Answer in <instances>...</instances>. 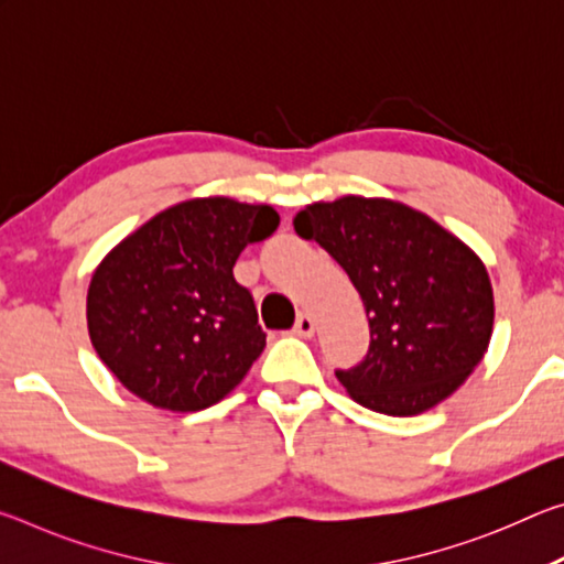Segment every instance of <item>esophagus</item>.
<instances>
[{"label":"esophagus","mask_w":564,"mask_h":564,"mask_svg":"<svg viewBox=\"0 0 564 564\" xmlns=\"http://www.w3.org/2000/svg\"><path fill=\"white\" fill-rule=\"evenodd\" d=\"M313 333H316V321H313L311 316H305V313H301V316L295 318L293 336H299V338H311Z\"/></svg>","instance_id":"obj_1"}]
</instances>
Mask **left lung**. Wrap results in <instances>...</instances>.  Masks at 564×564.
I'll return each mask as SVG.
<instances>
[{"label":"left lung","instance_id":"obj_1","mask_svg":"<svg viewBox=\"0 0 564 564\" xmlns=\"http://www.w3.org/2000/svg\"><path fill=\"white\" fill-rule=\"evenodd\" d=\"M293 224L326 248L366 305L368 356L336 373L356 403L393 417L427 413L480 366L495 299L488 269L463 238L383 196L308 204Z\"/></svg>","mask_w":564,"mask_h":564}]
</instances>
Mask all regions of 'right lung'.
I'll return each mask as SVG.
<instances>
[{
    "instance_id": "add662e5",
    "label": "right lung",
    "mask_w": 564,
    "mask_h": 564,
    "mask_svg": "<svg viewBox=\"0 0 564 564\" xmlns=\"http://www.w3.org/2000/svg\"><path fill=\"white\" fill-rule=\"evenodd\" d=\"M279 224L269 204L198 196L159 212L104 256L89 281L87 328L129 393L196 413L241 383L265 333L234 265Z\"/></svg>"
}]
</instances>
